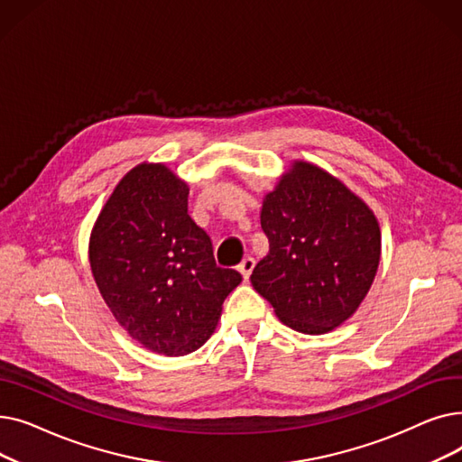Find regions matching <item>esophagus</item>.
I'll return each instance as SVG.
<instances>
[{"label":"esophagus","instance_id":"esophagus-1","mask_svg":"<svg viewBox=\"0 0 462 462\" xmlns=\"http://www.w3.org/2000/svg\"><path fill=\"white\" fill-rule=\"evenodd\" d=\"M239 273L244 275V279L247 281L249 277H251V273H253V270H254V258H251V256H247V258H244V262L239 263Z\"/></svg>","mask_w":462,"mask_h":462}]
</instances>
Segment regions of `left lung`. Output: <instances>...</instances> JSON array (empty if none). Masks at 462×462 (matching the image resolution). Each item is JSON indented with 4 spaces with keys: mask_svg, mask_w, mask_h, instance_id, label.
I'll use <instances>...</instances> for the list:
<instances>
[{
    "mask_svg": "<svg viewBox=\"0 0 462 462\" xmlns=\"http://www.w3.org/2000/svg\"><path fill=\"white\" fill-rule=\"evenodd\" d=\"M260 223L270 251L251 282L277 319L307 335L352 319L380 263L374 211L328 170L292 161L263 197Z\"/></svg>",
    "mask_w": 462,
    "mask_h": 462,
    "instance_id": "obj_1",
    "label": "left lung"
}]
</instances>
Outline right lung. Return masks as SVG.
Here are the masks:
<instances>
[{"label": "right lung", "mask_w": 462, "mask_h": 462, "mask_svg": "<svg viewBox=\"0 0 462 462\" xmlns=\"http://www.w3.org/2000/svg\"><path fill=\"white\" fill-rule=\"evenodd\" d=\"M187 197V181L166 164H136L114 187L88 247L95 284L117 324L162 356L199 350L241 282L236 270L217 268Z\"/></svg>", "instance_id": "obj_1"}]
</instances>
